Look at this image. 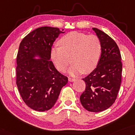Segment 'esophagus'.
<instances>
[{"label":"esophagus","mask_w":135,"mask_h":135,"mask_svg":"<svg viewBox=\"0 0 135 135\" xmlns=\"http://www.w3.org/2000/svg\"><path fill=\"white\" fill-rule=\"evenodd\" d=\"M75 80V79L74 78H72V77H69V82H74V81Z\"/></svg>","instance_id":"obj_1"}]
</instances>
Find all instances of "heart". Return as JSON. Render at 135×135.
Here are the masks:
<instances>
[{"label":"heart","mask_w":135,"mask_h":135,"mask_svg":"<svg viewBox=\"0 0 135 135\" xmlns=\"http://www.w3.org/2000/svg\"><path fill=\"white\" fill-rule=\"evenodd\" d=\"M60 46H54L51 50V58L55 66L64 72L70 63L69 73L77 75L84 72L89 74L96 68L102 51L99 38L79 32H72L63 36L59 40Z\"/></svg>","instance_id":"obj_1"}]
</instances>
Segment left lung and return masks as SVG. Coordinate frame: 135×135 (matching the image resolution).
<instances>
[{
  "instance_id": "left-lung-1",
  "label": "left lung",
  "mask_w": 135,
  "mask_h": 135,
  "mask_svg": "<svg viewBox=\"0 0 135 135\" xmlns=\"http://www.w3.org/2000/svg\"><path fill=\"white\" fill-rule=\"evenodd\" d=\"M101 42V55L97 67L87 77L85 90L80 100L87 111L98 113L114 104L121 83L123 64L116 42L105 32L92 28Z\"/></svg>"
}]
</instances>
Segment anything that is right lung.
<instances>
[{"label": "right lung", "mask_w": 135, "mask_h": 135, "mask_svg": "<svg viewBox=\"0 0 135 135\" xmlns=\"http://www.w3.org/2000/svg\"><path fill=\"white\" fill-rule=\"evenodd\" d=\"M58 27H38L23 38L19 45L16 66V84L22 100L35 111L51 109L68 78L50 61L53 42L63 32ZM38 55L40 59H33Z\"/></svg>", "instance_id": "obj_1"}]
</instances>
